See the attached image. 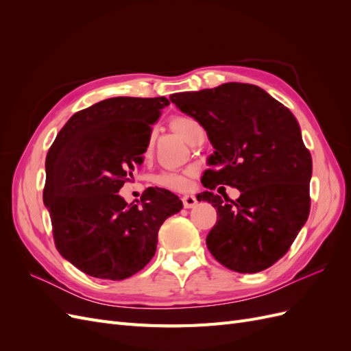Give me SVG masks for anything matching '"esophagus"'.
<instances>
[{"mask_svg": "<svg viewBox=\"0 0 351 351\" xmlns=\"http://www.w3.org/2000/svg\"><path fill=\"white\" fill-rule=\"evenodd\" d=\"M182 200H183V205H184V208H187V209L196 206V204H197L196 197H195V196H192V195H184V196L182 197Z\"/></svg>", "mask_w": 351, "mask_h": 351, "instance_id": "34e87169", "label": "esophagus"}]
</instances>
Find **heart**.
<instances>
[{"instance_id":"obj_1","label":"heart","mask_w":351,"mask_h":351,"mask_svg":"<svg viewBox=\"0 0 351 351\" xmlns=\"http://www.w3.org/2000/svg\"><path fill=\"white\" fill-rule=\"evenodd\" d=\"M169 127H171L177 134L182 136L186 142H190L193 134L200 129V124L193 119V117L176 115L169 120ZM151 146L152 141L149 139V142L146 145L145 155L151 154ZM154 183L167 190H183L187 187V176L184 173L177 171H164L154 177Z\"/></svg>"}]
</instances>
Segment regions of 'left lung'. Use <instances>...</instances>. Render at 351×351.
<instances>
[{"instance_id": "1", "label": "left lung", "mask_w": 351, "mask_h": 351, "mask_svg": "<svg viewBox=\"0 0 351 351\" xmlns=\"http://www.w3.org/2000/svg\"><path fill=\"white\" fill-rule=\"evenodd\" d=\"M204 127L214 146L202 177L209 190L226 184L240 197L204 192L217 209L206 246L226 268L254 274L289 252L311 210L312 156L291 111L259 86L224 83L169 97Z\"/></svg>"}]
</instances>
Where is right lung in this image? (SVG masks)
<instances>
[{
  "label": "right lung",
  "instance_id": "1",
  "mask_svg": "<svg viewBox=\"0 0 351 351\" xmlns=\"http://www.w3.org/2000/svg\"><path fill=\"white\" fill-rule=\"evenodd\" d=\"M167 105L164 97L101 101L74 114L49 147L44 204L56 247L90 277L120 281L143 269L159 227L183 208L165 189H146L139 205L119 195Z\"/></svg>",
  "mask_w": 351,
  "mask_h": 351
}]
</instances>
